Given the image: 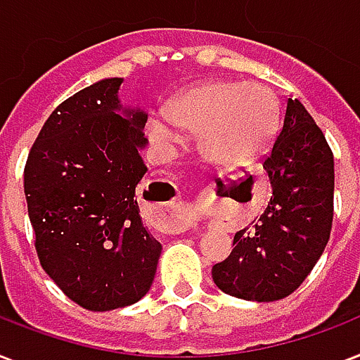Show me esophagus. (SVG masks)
<instances>
[{"label": "esophagus", "mask_w": 360, "mask_h": 360, "mask_svg": "<svg viewBox=\"0 0 360 360\" xmlns=\"http://www.w3.org/2000/svg\"><path fill=\"white\" fill-rule=\"evenodd\" d=\"M167 206H169V208H172V210H174V208H176V199H171V200H167ZM169 229H180V227H178V221L176 219H171V221H169Z\"/></svg>", "instance_id": "1"}]
</instances>
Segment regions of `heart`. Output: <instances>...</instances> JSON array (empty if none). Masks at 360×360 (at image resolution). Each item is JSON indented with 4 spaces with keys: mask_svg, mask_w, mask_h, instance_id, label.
Instances as JSON below:
<instances>
[{
    "mask_svg": "<svg viewBox=\"0 0 360 360\" xmlns=\"http://www.w3.org/2000/svg\"><path fill=\"white\" fill-rule=\"evenodd\" d=\"M165 114L178 129L197 133L202 155L218 163L252 160L269 148L278 127V101L257 82L212 80L193 86L172 99ZM168 122L148 120L150 139L160 146L178 141Z\"/></svg>",
    "mask_w": 360,
    "mask_h": 360,
    "instance_id": "1",
    "label": "heart"
}]
</instances>
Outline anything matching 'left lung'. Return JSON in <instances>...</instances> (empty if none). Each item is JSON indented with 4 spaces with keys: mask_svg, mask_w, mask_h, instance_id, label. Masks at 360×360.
I'll return each instance as SVG.
<instances>
[{
    "mask_svg": "<svg viewBox=\"0 0 360 360\" xmlns=\"http://www.w3.org/2000/svg\"><path fill=\"white\" fill-rule=\"evenodd\" d=\"M263 167L272 186L269 206L236 233L233 252L212 266V278L231 297L274 302L306 280L333 227V152L299 99H285L283 124Z\"/></svg>",
    "mask_w": 360,
    "mask_h": 360,
    "instance_id": "obj_1",
    "label": "left lung"
}]
</instances>
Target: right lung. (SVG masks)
<instances>
[{
	"label": "right lung",
	"instance_id": "right-lung-1",
	"mask_svg": "<svg viewBox=\"0 0 360 360\" xmlns=\"http://www.w3.org/2000/svg\"><path fill=\"white\" fill-rule=\"evenodd\" d=\"M122 82L103 79L56 107L24 169L41 266L91 311L139 302L161 255L135 195L148 171L141 158L148 114L120 101Z\"/></svg>",
	"mask_w": 360,
	"mask_h": 360
}]
</instances>
